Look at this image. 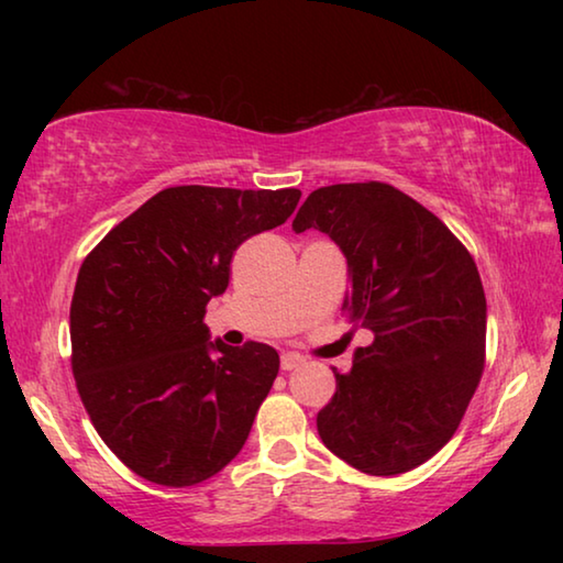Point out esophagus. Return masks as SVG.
Instances as JSON below:
<instances>
[{
  "mask_svg": "<svg viewBox=\"0 0 563 563\" xmlns=\"http://www.w3.org/2000/svg\"><path fill=\"white\" fill-rule=\"evenodd\" d=\"M300 365H305V357L302 355H298V352H283V357H280V367L283 369H295V367H300Z\"/></svg>",
  "mask_w": 563,
  "mask_h": 563,
  "instance_id": "34e87169",
  "label": "esophagus"
}]
</instances>
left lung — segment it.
I'll return each instance as SVG.
<instances>
[{"label": "left lung", "instance_id": "1", "mask_svg": "<svg viewBox=\"0 0 563 563\" xmlns=\"http://www.w3.org/2000/svg\"><path fill=\"white\" fill-rule=\"evenodd\" d=\"M328 233L347 258L342 310L375 332L318 412L322 444L395 476L452 440L484 369L487 298L470 251L415 198L379 180L312 190L292 231Z\"/></svg>", "mask_w": 563, "mask_h": 563}]
</instances>
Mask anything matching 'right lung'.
Wrapping results in <instances>:
<instances>
[{
	"label": "right lung",
	"instance_id": "1",
	"mask_svg": "<svg viewBox=\"0 0 563 563\" xmlns=\"http://www.w3.org/2000/svg\"><path fill=\"white\" fill-rule=\"evenodd\" d=\"M298 201V188H164L84 258L69 312L76 389L146 482L194 487L243 450L280 357L253 340L208 342L206 305L228 288L235 247Z\"/></svg>",
	"mask_w": 563,
	"mask_h": 563
}]
</instances>
